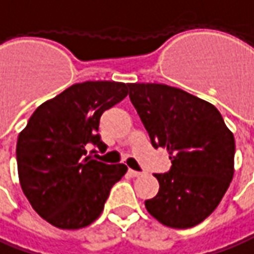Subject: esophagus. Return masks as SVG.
<instances>
[{"mask_svg": "<svg viewBox=\"0 0 254 254\" xmlns=\"http://www.w3.org/2000/svg\"><path fill=\"white\" fill-rule=\"evenodd\" d=\"M127 172H129V175H132V177H140L141 175V172L140 171H134V170H127Z\"/></svg>", "mask_w": 254, "mask_h": 254, "instance_id": "obj_1", "label": "esophagus"}]
</instances>
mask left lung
Masks as SVG:
<instances>
[{"instance_id":"left-lung-1","label":"left lung","mask_w":254,"mask_h":254,"mask_svg":"<svg viewBox=\"0 0 254 254\" xmlns=\"http://www.w3.org/2000/svg\"><path fill=\"white\" fill-rule=\"evenodd\" d=\"M129 98L154 149L168 150L172 165L156 174L160 190L144 201L158 221L190 228L220 204L234 177L235 139L213 104L160 83H130Z\"/></svg>"}]
</instances>
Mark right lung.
Returning <instances> with one entry per match:
<instances>
[{
    "instance_id": "right-lung-1",
    "label": "right lung",
    "mask_w": 254,
    "mask_h": 254,
    "mask_svg": "<svg viewBox=\"0 0 254 254\" xmlns=\"http://www.w3.org/2000/svg\"><path fill=\"white\" fill-rule=\"evenodd\" d=\"M127 96V84L83 82L64 90L33 113L19 133L16 161L22 190L36 213L62 229L87 227L98 218L127 165H108L98 133L105 110ZM93 150L88 151V147Z\"/></svg>"
}]
</instances>
